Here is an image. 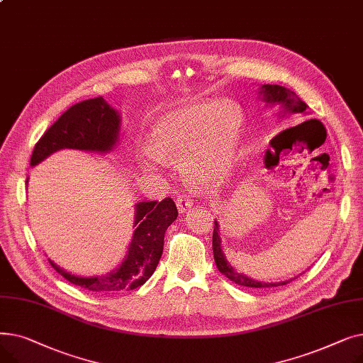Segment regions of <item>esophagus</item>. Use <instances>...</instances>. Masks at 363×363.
I'll return each mask as SVG.
<instances>
[{"label":"esophagus","instance_id":"obj_1","mask_svg":"<svg viewBox=\"0 0 363 363\" xmlns=\"http://www.w3.org/2000/svg\"><path fill=\"white\" fill-rule=\"evenodd\" d=\"M193 204H194V200L191 197H179L177 200V207H178L179 213H185L188 208L193 207Z\"/></svg>","mask_w":363,"mask_h":363}]
</instances>
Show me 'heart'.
I'll use <instances>...</instances> for the list:
<instances>
[{
	"mask_svg": "<svg viewBox=\"0 0 363 363\" xmlns=\"http://www.w3.org/2000/svg\"><path fill=\"white\" fill-rule=\"evenodd\" d=\"M242 125V110L234 101L188 103L170 108L152 123L150 151L163 163H181L189 182L212 181L230 170Z\"/></svg>",
	"mask_w": 363,
	"mask_h": 363,
	"instance_id": "1",
	"label": "heart"
}]
</instances>
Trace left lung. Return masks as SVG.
I'll return each mask as SVG.
<instances>
[{"instance_id":"left-lung-1","label":"left lung","mask_w":363,"mask_h":363,"mask_svg":"<svg viewBox=\"0 0 363 363\" xmlns=\"http://www.w3.org/2000/svg\"><path fill=\"white\" fill-rule=\"evenodd\" d=\"M259 95H260V99L266 103V106L268 104L269 106H275V104L281 106L279 118H284L285 114H291V113H303L308 108V104L301 101L296 95V92L290 91L289 88H284L281 85H269V84L262 85ZM213 257H215V263L218 266L219 272L222 275H225L228 279H231L233 282L242 285V287L269 289V287H279V285H285L290 281H293V279H287V281H281V282H264V281H257V279H253L244 274L237 272L223 255L218 220H215V230H213Z\"/></svg>"}]
</instances>
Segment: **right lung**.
<instances>
[{"mask_svg":"<svg viewBox=\"0 0 363 363\" xmlns=\"http://www.w3.org/2000/svg\"><path fill=\"white\" fill-rule=\"evenodd\" d=\"M121 114L103 97L91 99L72 106L57 119L36 143L30 166L40 164L52 152L65 148L107 155L116 148L121 132ZM28 184V179H26ZM178 216L172 199L140 201L135 204L132 240L123 262L107 275H74L50 260L52 268L69 282L94 293H121L141 285L156 271L163 253L164 233Z\"/></svg>","mask_w":363,"mask_h":363,"instance_id":"1","label":"right lung"}]
</instances>
